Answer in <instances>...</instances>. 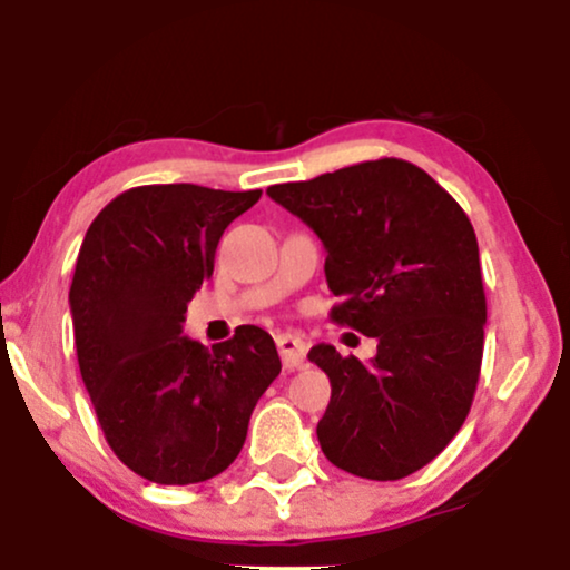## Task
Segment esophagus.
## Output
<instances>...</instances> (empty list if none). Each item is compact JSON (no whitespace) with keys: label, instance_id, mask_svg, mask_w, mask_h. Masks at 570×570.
Segmentation results:
<instances>
[{"label":"esophagus","instance_id":"1","mask_svg":"<svg viewBox=\"0 0 570 570\" xmlns=\"http://www.w3.org/2000/svg\"><path fill=\"white\" fill-rule=\"evenodd\" d=\"M281 362H284L286 370H299L305 364V353H307V343L305 340L294 337V335H278L276 337Z\"/></svg>","mask_w":570,"mask_h":570}]
</instances>
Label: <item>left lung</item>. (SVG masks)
<instances>
[{
    "mask_svg": "<svg viewBox=\"0 0 570 570\" xmlns=\"http://www.w3.org/2000/svg\"><path fill=\"white\" fill-rule=\"evenodd\" d=\"M326 248L330 318L377 337L362 364L335 345L307 358L332 383L324 455L364 480H402L448 448L472 410L488 303L472 222L423 168L364 160L267 187Z\"/></svg>",
    "mask_w": 570,
    "mask_h": 570,
    "instance_id": "8db88e82",
    "label": "left lung"
}]
</instances>
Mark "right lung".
<instances>
[{
    "mask_svg": "<svg viewBox=\"0 0 570 570\" xmlns=\"http://www.w3.org/2000/svg\"><path fill=\"white\" fill-rule=\"evenodd\" d=\"M263 189L144 185L90 222L69 303L77 362L112 453L144 480L193 485L225 472L278 377L276 343L244 324L212 351L181 335L222 233Z\"/></svg>",
    "mask_w": 570,
    "mask_h": 570,
    "instance_id": "1",
    "label": "right lung"
}]
</instances>
